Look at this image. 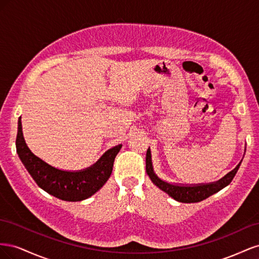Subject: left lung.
Masks as SVG:
<instances>
[{"label": "left lung", "instance_id": "8db88e82", "mask_svg": "<svg viewBox=\"0 0 259 259\" xmlns=\"http://www.w3.org/2000/svg\"><path fill=\"white\" fill-rule=\"evenodd\" d=\"M240 164L233 170H231L229 174H227L224 178L218 180V182H216V183L187 187V186L171 185V184H168L166 182H164V180L160 179L154 174L153 168H152L150 149H148L147 154H146V171L149 175V177H150L151 182L156 187H159L162 191L166 192L169 197H171L178 202H183V203L200 202L202 200H205L206 198L210 197L211 194H214V193L218 192L219 190H222L223 188L228 186L232 182L233 177L236 176L237 171L240 167Z\"/></svg>", "mask_w": 259, "mask_h": 259}]
</instances>
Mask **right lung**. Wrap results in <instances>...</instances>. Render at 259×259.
Returning a JSON list of instances; mask_svg holds the SVG:
<instances>
[{
  "mask_svg": "<svg viewBox=\"0 0 259 259\" xmlns=\"http://www.w3.org/2000/svg\"><path fill=\"white\" fill-rule=\"evenodd\" d=\"M122 145L108 150L93 166L80 171H67L55 168L37 158L28 148L22 135L21 121H18L16 149L29 174L44 191L60 200L77 202L96 193L110 177L113 162Z\"/></svg>",
  "mask_w": 259,
  "mask_h": 259,
  "instance_id": "right-lung-1",
  "label": "right lung"
}]
</instances>
